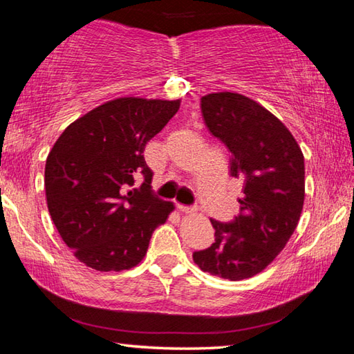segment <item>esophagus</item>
<instances>
[{"mask_svg":"<svg viewBox=\"0 0 354 354\" xmlns=\"http://www.w3.org/2000/svg\"><path fill=\"white\" fill-rule=\"evenodd\" d=\"M176 207H178V211H179V212H183V214H192V212H195V209H194V207H190V206L176 205Z\"/></svg>","mask_w":354,"mask_h":354,"instance_id":"1","label":"esophagus"}]
</instances>
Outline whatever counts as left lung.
Masks as SVG:
<instances>
[{"mask_svg": "<svg viewBox=\"0 0 354 354\" xmlns=\"http://www.w3.org/2000/svg\"><path fill=\"white\" fill-rule=\"evenodd\" d=\"M207 129L231 151V176L243 181L241 214L211 218L215 242L195 251L203 272L230 281L261 273L274 261L298 225L304 203V158L289 129L270 111L241 93L201 98Z\"/></svg>", "mask_w": 354, "mask_h": 354, "instance_id": "1", "label": "left lung"}]
</instances>
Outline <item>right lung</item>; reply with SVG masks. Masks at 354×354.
<instances>
[{"mask_svg": "<svg viewBox=\"0 0 354 354\" xmlns=\"http://www.w3.org/2000/svg\"><path fill=\"white\" fill-rule=\"evenodd\" d=\"M181 100L123 97L65 128L45 165L48 211L75 257L98 272L136 267L173 203L151 194L143 149L175 115ZM144 176L139 188L133 184Z\"/></svg>", "mask_w": 354, "mask_h": 354, "instance_id": "add662e5", "label": "right lung"}]
</instances>
